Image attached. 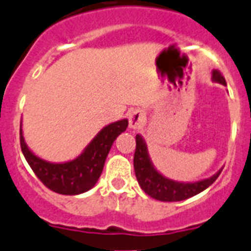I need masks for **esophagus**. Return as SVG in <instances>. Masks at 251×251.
<instances>
[{
  "instance_id": "1",
  "label": "esophagus",
  "mask_w": 251,
  "mask_h": 251,
  "mask_svg": "<svg viewBox=\"0 0 251 251\" xmlns=\"http://www.w3.org/2000/svg\"><path fill=\"white\" fill-rule=\"evenodd\" d=\"M145 123V115L141 110H134L131 113H130V116H128V126L130 128H140L141 126L144 125Z\"/></svg>"
}]
</instances>
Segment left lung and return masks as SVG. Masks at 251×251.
Masks as SVG:
<instances>
[{"instance_id": "left-lung-1", "label": "left lung", "mask_w": 251, "mask_h": 251, "mask_svg": "<svg viewBox=\"0 0 251 251\" xmlns=\"http://www.w3.org/2000/svg\"><path fill=\"white\" fill-rule=\"evenodd\" d=\"M212 80L226 86L225 78L219 71H212ZM134 169L136 179L147 195L163 202H177L201 193L219 178L222 168L212 177L197 182H177L169 179L155 169L148 152L147 143L141 135H136V149L134 154Z\"/></svg>"}]
</instances>
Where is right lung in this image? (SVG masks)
I'll list each match as a JSON object with an SVG mask.
<instances>
[{"label":"right lung","instance_id":"obj_1","mask_svg":"<svg viewBox=\"0 0 251 251\" xmlns=\"http://www.w3.org/2000/svg\"><path fill=\"white\" fill-rule=\"evenodd\" d=\"M127 125L128 121L124 119L104 126L80 155L65 163H51L35 155L26 145L20 126L21 150L36 177L48 188L59 195H80L97 183L113 141L125 131Z\"/></svg>","mask_w":251,"mask_h":251}]
</instances>
